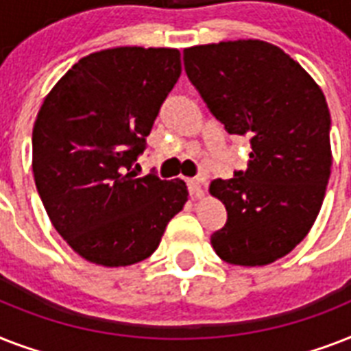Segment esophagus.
<instances>
[{"label":"esophagus","mask_w":351,"mask_h":351,"mask_svg":"<svg viewBox=\"0 0 351 351\" xmlns=\"http://www.w3.org/2000/svg\"><path fill=\"white\" fill-rule=\"evenodd\" d=\"M204 180L202 178H189L187 180V187H189V193H191L195 198H200L204 197Z\"/></svg>","instance_id":"1"}]
</instances>
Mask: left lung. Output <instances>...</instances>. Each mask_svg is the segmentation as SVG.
I'll list each match as a JSON object with an SVG mask.
<instances>
[{
    "label": "left lung",
    "mask_w": 351,
    "mask_h": 351,
    "mask_svg": "<svg viewBox=\"0 0 351 351\" xmlns=\"http://www.w3.org/2000/svg\"><path fill=\"white\" fill-rule=\"evenodd\" d=\"M187 78L230 134L247 136V169L211 182L228 222L211 234L222 261L266 266L310 233L332 173L330 111L315 80L282 49L237 40L184 49Z\"/></svg>",
    "instance_id": "8db88e82"
}]
</instances>
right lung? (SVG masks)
Here are the masks:
<instances>
[{"instance_id": "right-lung-1", "label": "right lung", "mask_w": 351, "mask_h": 351, "mask_svg": "<svg viewBox=\"0 0 351 351\" xmlns=\"http://www.w3.org/2000/svg\"><path fill=\"white\" fill-rule=\"evenodd\" d=\"M180 73L178 49L114 47L82 58L45 96L32 129L34 182L52 226L85 261H145L187 202L180 178L129 173Z\"/></svg>"}]
</instances>
